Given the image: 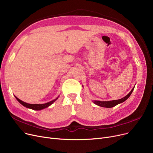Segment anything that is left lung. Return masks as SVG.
<instances>
[{"label":"left lung","instance_id":"left-lung-1","mask_svg":"<svg viewBox=\"0 0 153 153\" xmlns=\"http://www.w3.org/2000/svg\"><path fill=\"white\" fill-rule=\"evenodd\" d=\"M134 87L133 88L132 90L130 92V93L128 94V95H126L125 97H124L122 99H120L118 100H111V101H99V100H94L93 102L97 105L100 107H106V108H111L114 107L115 106H116L119 103H121L123 102H125L126 99H128L129 98L130 96L131 95V93L133 92V90H134Z\"/></svg>","mask_w":153,"mask_h":153}]
</instances>
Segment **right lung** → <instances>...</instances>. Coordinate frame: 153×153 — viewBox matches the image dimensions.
I'll list each match as a JSON object with an SVG mask.
<instances>
[{
	"label": "right lung",
	"mask_w": 153,
	"mask_h": 153,
	"mask_svg": "<svg viewBox=\"0 0 153 153\" xmlns=\"http://www.w3.org/2000/svg\"><path fill=\"white\" fill-rule=\"evenodd\" d=\"M15 97L16 98V99H17L21 104L24 106L25 107L27 108H30V109H32V110H42V109H44L45 108H47L49 107L50 105H51L52 103H53V102H54L56 100H57L59 97H57L56 99H55L54 100H52V101H50L49 102H47L46 103H43V104H30V103H26V102H23L22 100H20L19 99H18L16 96L15 95Z\"/></svg>",
	"instance_id": "right-lung-1"
}]
</instances>
